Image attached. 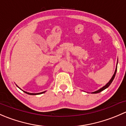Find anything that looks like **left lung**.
<instances>
[{"mask_svg": "<svg viewBox=\"0 0 126 126\" xmlns=\"http://www.w3.org/2000/svg\"><path fill=\"white\" fill-rule=\"evenodd\" d=\"M118 61H117V63H116V69H115V72H114L113 75V76H112V77H111V79H110V80H109V82H108V83H107V84L105 85V86H104V87L101 88H100L99 90H97V91H94V92H92V93H93V94L99 93L101 92V91H103V90H105V89H106V88H107L109 87V86L110 85V84H111V82H113V80L114 78H115V75H116V71H117V64H118Z\"/></svg>", "mask_w": 126, "mask_h": 126, "instance_id": "obj_1", "label": "left lung"}]
</instances>
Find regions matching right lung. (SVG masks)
<instances>
[{"label":"right lung","mask_w":126,"mask_h":126,"mask_svg":"<svg viewBox=\"0 0 126 126\" xmlns=\"http://www.w3.org/2000/svg\"><path fill=\"white\" fill-rule=\"evenodd\" d=\"M17 87V85H16ZM19 88L20 89V90H21V88H20L19 87H17ZM22 91H23V90H22ZM24 93H26V94H30V95H38V94H43V93H45L46 91H43V92H41V93H28V92H27V91H23Z\"/></svg>","instance_id":"1"}]
</instances>
